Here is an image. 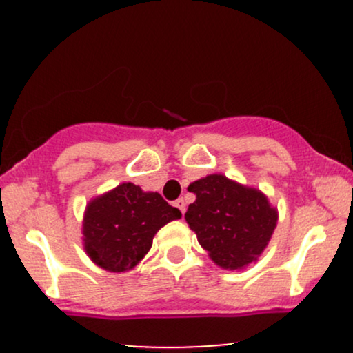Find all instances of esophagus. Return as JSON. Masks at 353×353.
I'll return each mask as SVG.
<instances>
[{"label":"esophagus","mask_w":353,"mask_h":353,"mask_svg":"<svg viewBox=\"0 0 353 353\" xmlns=\"http://www.w3.org/2000/svg\"><path fill=\"white\" fill-rule=\"evenodd\" d=\"M174 205H176V208H177V209H179L182 214H184V212H185V201H184V199H182V197H181V199L174 201Z\"/></svg>","instance_id":"1"}]
</instances>
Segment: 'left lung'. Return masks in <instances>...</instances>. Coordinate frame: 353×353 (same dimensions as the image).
I'll list each match as a JSON object with an SVG mask.
<instances>
[{"mask_svg": "<svg viewBox=\"0 0 353 353\" xmlns=\"http://www.w3.org/2000/svg\"><path fill=\"white\" fill-rule=\"evenodd\" d=\"M188 190L196 194V201L185 212V222L210 261L225 270H244L257 262L279 221L269 197L224 174L201 177Z\"/></svg>", "mask_w": 353, "mask_h": 353, "instance_id": "left-lung-1", "label": "left lung"}]
</instances>
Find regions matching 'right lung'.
Masks as SVG:
<instances>
[{"mask_svg":"<svg viewBox=\"0 0 353 353\" xmlns=\"http://www.w3.org/2000/svg\"><path fill=\"white\" fill-rule=\"evenodd\" d=\"M181 216V210L169 205L161 194L123 182L86 204L83 247L101 269L129 272L149 252L157 230Z\"/></svg>","mask_w":353,"mask_h":353,"instance_id":"obj_1","label":"right lung"}]
</instances>
